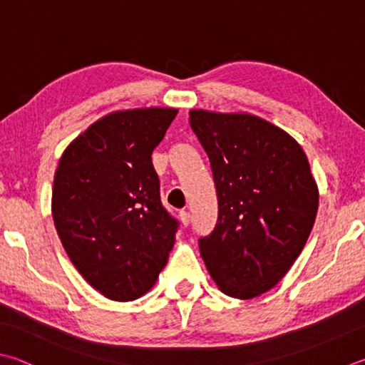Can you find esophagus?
I'll return each instance as SVG.
<instances>
[{
  "instance_id": "esophagus-1",
  "label": "esophagus",
  "mask_w": 365,
  "mask_h": 365,
  "mask_svg": "<svg viewBox=\"0 0 365 365\" xmlns=\"http://www.w3.org/2000/svg\"><path fill=\"white\" fill-rule=\"evenodd\" d=\"M180 222H182L183 227H188V225H190L191 217H190V214H188L187 210H182V212H180Z\"/></svg>"
}]
</instances>
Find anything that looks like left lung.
<instances>
[{
	"label": "left lung",
	"instance_id": "8db88e82",
	"mask_svg": "<svg viewBox=\"0 0 365 365\" xmlns=\"http://www.w3.org/2000/svg\"><path fill=\"white\" fill-rule=\"evenodd\" d=\"M217 190L214 231L201 257L223 294L254 298L274 287L313 228L317 187L308 158L287 132L252 115L190 111Z\"/></svg>",
	"mask_w": 365,
	"mask_h": 365
}]
</instances>
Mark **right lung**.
Wrapping results in <instances>:
<instances>
[{"label":"right lung","instance_id":"add662e5","mask_svg":"<svg viewBox=\"0 0 365 365\" xmlns=\"http://www.w3.org/2000/svg\"><path fill=\"white\" fill-rule=\"evenodd\" d=\"M175 108L107 115L58 161L52 218L75 268L110 300L130 302L155 286L178 222L161 202L151 153Z\"/></svg>","mask_w":365,"mask_h":365}]
</instances>
